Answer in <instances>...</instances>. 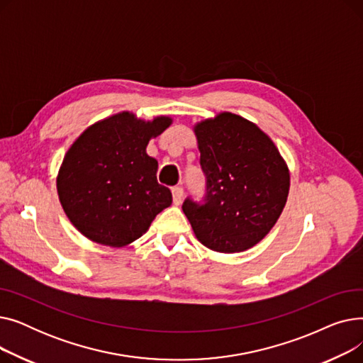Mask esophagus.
<instances>
[{
	"label": "esophagus",
	"mask_w": 363,
	"mask_h": 363,
	"mask_svg": "<svg viewBox=\"0 0 363 363\" xmlns=\"http://www.w3.org/2000/svg\"><path fill=\"white\" fill-rule=\"evenodd\" d=\"M172 196H174V204L179 206L181 201H182V197H184L182 186H174V188H172Z\"/></svg>",
	"instance_id": "34e87169"
}]
</instances>
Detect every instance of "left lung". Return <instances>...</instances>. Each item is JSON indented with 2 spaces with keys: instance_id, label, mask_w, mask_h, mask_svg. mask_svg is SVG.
I'll return each instance as SVG.
<instances>
[{
  "instance_id": "left-lung-1",
  "label": "left lung",
  "mask_w": 363,
  "mask_h": 363,
  "mask_svg": "<svg viewBox=\"0 0 363 363\" xmlns=\"http://www.w3.org/2000/svg\"><path fill=\"white\" fill-rule=\"evenodd\" d=\"M206 175L204 204L182 211L197 240L218 253H240L262 241L287 203L290 170L274 141L253 122L223 111L194 126Z\"/></svg>"
}]
</instances>
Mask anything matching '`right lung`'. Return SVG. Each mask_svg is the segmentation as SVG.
<instances>
[{
  "instance_id": "add662e5",
  "label": "right lung",
  "mask_w": 363,
  "mask_h": 363,
  "mask_svg": "<svg viewBox=\"0 0 363 363\" xmlns=\"http://www.w3.org/2000/svg\"><path fill=\"white\" fill-rule=\"evenodd\" d=\"M170 123L169 116L143 121L121 111L88 126L70 145L57 193L66 216L88 240L125 247L172 204L170 189L157 182L159 163L145 151Z\"/></svg>"
}]
</instances>
